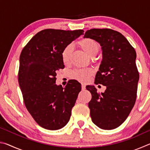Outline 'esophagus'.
<instances>
[{
	"label": "esophagus",
	"instance_id": "obj_1",
	"mask_svg": "<svg viewBox=\"0 0 150 150\" xmlns=\"http://www.w3.org/2000/svg\"><path fill=\"white\" fill-rule=\"evenodd\" d=\"M81 88H82V90L83 91H84L85 89V85H84V84H82V85H81Z\"/></svg>",
	"mask_w": 150,
	"mask_h": 150
}]
</instances>
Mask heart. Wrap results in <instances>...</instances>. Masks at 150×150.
I'll return each instance as SVG.
<instances>
[{"instance_id":"obj_1","label":"heart","mask_w":150,"mask_h":150,"mask_svg":"<svg viewBox=\"0 0 150 150\" xmlns=\"http://www.w3.org/2000/svg\"><path fill=\"white\" fill-rule=\"evenodd\" d=\"M79 44L82 50L90 57L95 55L100 49V45L98 42L91 38H85L81 40L79 42ZM73 50V46L72 44H68L63 47L62 52V58L64 63H67L69 62ZM92 74L93 71L91 69H77L71 73V77L81 82H87Z\"/></svg>"}]
</instances>
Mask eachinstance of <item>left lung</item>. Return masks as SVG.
I'll use <instances>...</instances> for the list:
<instances>
[{
  "instance_id": "left-lung-1",
  "label": "left lung",
  "mask_w": 150,
  "mask_h": 150,
  "mask_svg": "<svg viewBox=\"0 0 150 150\" xmlns=\"http://www.w3.org/2000/svg\"><path fill=\"white\" fill-rule=\"evenodd\" d=\"M85 38L100 45L103 59L95 83L106 87L98 93L94 85L86 87L92 95L91 117L98 128L112 130L126 120L136 102L139 81L136 51L122 34L111 29L88 30Z\"/></svg>"
}]
</instances>
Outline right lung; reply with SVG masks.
<instances>
[{
	"mask_svg": "<svg viewBox=\"0 0 150 150\" xmlns=\"http://www.w3.org/2000/svg\"><path fill=\"white\" fill-rule=\"evenodd\" d=\"M83 30L45 29L30 40L20 56L18 83L25 106L34 120L47 130L62 128L69 122L81 85L68 81L55 84L56 72L65 67L62 52L83 35Z\"/></svg>",
	"mask_w": 150,
	"mask_h": 150,
	"instance_id": "add662e5",
	"label": "right lung"
}]
</instances>
